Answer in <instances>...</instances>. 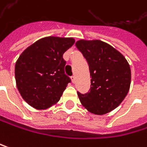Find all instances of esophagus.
<instances>
[{"label": "esophagus", "mask_w": 147, "mask_h": 147, "mask_svg": "<svg viewBox=\"0 0 147 147\" xmlns=\"http://www.w3.org/2000/svg\"><path fill=\"white\" fill-rule=\"evenodd\" d=\"M71 81H72V83H75L76 82V77L75 76H72L71 77Z\"/></svg>", "instance_id": "esophagus-1"}]
</instances>
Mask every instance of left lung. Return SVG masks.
<instances>
[{
    "instance_id": "left-lung-1",
    "label": "left lung",
    "mask_w": 147,
    "mask_h": 147,
    "mask_svg": "<svg viewBox=\"0 0 147 147\" xmlns=\"http://www.w3.org/2000/svg\"><path fill=\"white\" fill-rule=\"evenodd\" d=\"M77 48L86 58L90 73V90L78 93L82 105L90 113L102 115L116 109L131 84V69L126 57L109 44L99 39H80Z\"/></svg>"
}]
</instances>
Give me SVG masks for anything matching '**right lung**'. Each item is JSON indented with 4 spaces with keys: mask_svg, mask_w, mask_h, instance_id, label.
<instances>
[{
    "mask_svg": "<svg viewBox=\"0 0 147 147\" xmlns=\"http://www.w3.org/2000/svg\"><path fill=\"white\" fill-rule=\"evenodd\" d=\"M74 43L73 38L48 36L20 55L14 68L16 86L31 107L42 110L58 102L70 82L64 74L63 55Z\"/></svg>",
    "mask_w": 147,
    "mask_h": 147,
    "instance_id": "add662e5",
    "label": "right lung"
}]
</instances>
